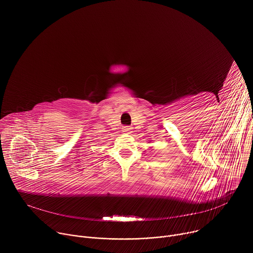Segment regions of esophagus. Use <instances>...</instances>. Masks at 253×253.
<instances>
[{
    "label": "esophagus",
    "mask_w": 253,
    "mask_h": 253,
    "mask_svg": "<svg viewBox=\"0 0 253 253\" xmlns=\"http://www.w3.org/2000/svg\"><path fill=\"white\" fill-rule=\"evenodd\" d=\"M122 130H123V132H126V133H131L132 132L130 126H123Z\"/></svg>",
    "instance_id": "1"
}]
</instances>
